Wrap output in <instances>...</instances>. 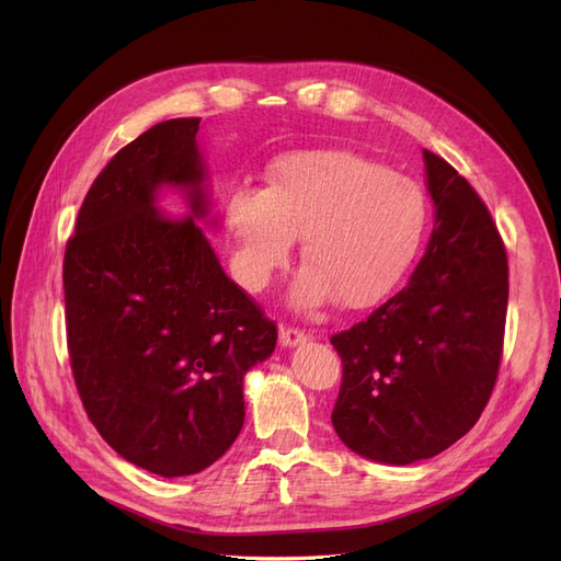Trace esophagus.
I'll use <instances>...</instances> for the list:
<instances>
[{
	"label": "esophagus",
	"instance_id": "34e87169",
	"mask_svg": "<svg viewBox=\"0 0 561 561\" xmlns=\"http://www.w3.org/2000/svg\"><path fill=\"white\" fill-rule=\"evenodd\" d=\"M309 339V334L299 330V328H293V325H280V344L283 346H297V344H304Z\"/></svg>",
	"mask_w": 561,
	"mask_h": 561
}]
</instances>
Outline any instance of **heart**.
Segmentation results:
<instances>
[{
	"label": "heart",
	"mask_w": 561,
	"mask_h": 561,
	"mask_svg": "<svg viewBox=\"0 0 561 561\" xmlns=\"http://www.w3.org/2000/svg\"><path fill=\"white\" fill-rule=\"evenodd\" d=\"M225 217L250 290H262L301 236L307 266L293 287L295 307L316 311L334 295L342 307L363 309L414 260L428 206L414 180L355 151L320 149L278 159L264 190L233 186Z\"/></svg>",
	"instance_id": "b5f03b06"
}]
</instances>
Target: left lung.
I'll list each match as a JSON object with an SVG mask.
<instances>
[{"instance_id": "left-lung-1", "label": "left lung", "mask_w": 561, "mask_h": 561, "mask_svg": "<svg viewBox=\"0 0 561 561\" xmlns=\"http://www.w3.org/2000/svg\"><path fill=\"white\" fill-rule=\"evenodd\" d=\"M435 227L414 274L332 334L342 386L332 426L371 461L414 463L461 439L494 390L507 313V254L470 182L423 149Z\"/></svg>"}]
</instances>
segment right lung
Returning <instances> with one entry per match:
<instances>
[{
  "label": "right lung",
  "mask_w": 561,
  "mask_h": 561,
  "mask_svg": "<svg viewBox=\"0 0 561 561\" xmlns=\"http://www.w3.org/2000/svg\"><path fill=\"white\" fill-rule=\"evenodd\" d=\"M198 124L171 118L116 151L81 203L62 262L83 410L118 456L161 478L206 470L233 445L245 371L278 339L194 222L208 215ZM161 183L185 186L192 218L156 213Z\"/></svg>",
  "instance_id": "obj_1"
}]
</instances>
